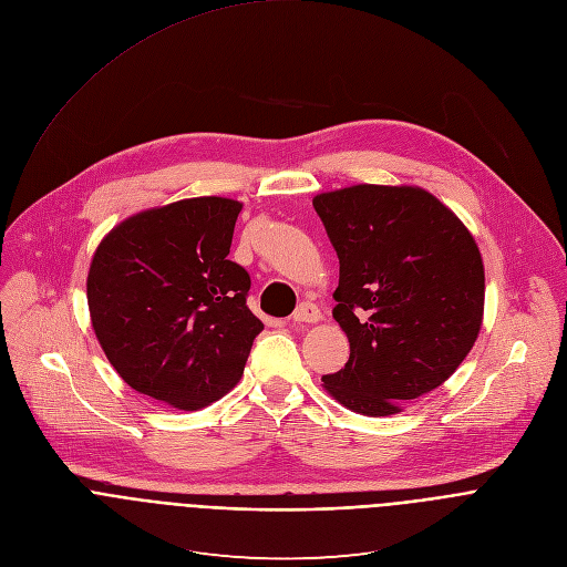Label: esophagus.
Listing matches in <instances>:
<instances>
[{
  "instance_id": "1",
  "label": "esophagus",
  "mask_w": 567,
  "mask_h": 567,
  "mask_svg": "<svg viewBox=\"0 0 567 567\" xmlns=\"http://www.w3.org/2000/svg\"><path fill=\"white\" fill-rule=\"evenodd\" d=\"M291 319H293V323H319L321 310L315 303H300Z\"/></svg>"
}]
</instances>
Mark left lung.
I'll use <instances>...</instances> for the list:
<instances>
[{
    "mask_svg": "<svg viewBox=\"0 0 567 567\" xmlns=\"http://www.w3.org/2000/svg\"><path fill=\"white\" fill-rule=\"evenodd\" d=\"M312 205L339 257L332 317L351 347L344 369L321 383L344 408L390 417L472 351L485 300L481 250L422 186L353 184Z\"/></svg>",
    "mask_w": 567,
    "mask_h": 567,
    "instance_id": "left-lung-1",
    "label": "left lung"
}]
</instances>
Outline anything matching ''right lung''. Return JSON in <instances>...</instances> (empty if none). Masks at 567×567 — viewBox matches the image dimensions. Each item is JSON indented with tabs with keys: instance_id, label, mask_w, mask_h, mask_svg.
Wrapping results in <instances>:
<instances>
[{
	"instance_id": "obj_1",
	"label": "right lung",
	"mask_w": 567,
	"mask_h": 567,
	"mask_svg": "<svg viewBox=\"0 0 567 567\" xmlns=\"http://www.w3.org/2000/svg\"><path fill=\"white\" fill-rule=\"evenodd\" d=\"M241 203L184 198L121 220L97 244L86 298L97 342L136 392L198 410L241 379L264 323L228 259Z\"/></svg>"
}]
</instances>
